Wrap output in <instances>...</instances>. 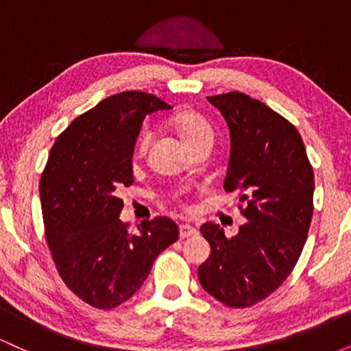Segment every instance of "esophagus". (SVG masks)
<instances>
[{
	"mask_svg": "<svg viewBox=\"0 0 351 351\" xmlns=\"http://www.w3.org/2000/svg\"><path fill=\"white\" fill-rule=\"evenodd\" d=\"M198 236V229L189 226V224H181L180 226V237L181 239H188V237Z\"/></svg>",
	"mask_w": 351,
	"mask_h": 351,
	"instance_id": "34e87169",
	"label": "esophagus"
}]
</instances>
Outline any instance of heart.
I'll list each match as a JSON object with an SVG mask.
<instances>
[{"instance_id":"heart-1","label":"heart","mask_w":351,"mask_h":351,"mask_svg":"<svg viewBox=\"0 0 351 351\" xmlns=\"http://www.w3.org/2000/svg\"><path fill=\"white\" fill-rule=\"evenodd\" d=\"M175 127L188 147L199 140L213 138V130L208 120L198 112H181L175 117ZM148 138H150V132L143 130L142 143H147Z\"/></svg>"}]
</instances>
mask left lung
Masks as SVG:
<instances>
[{"label":"left lung","instance_id":"obj_1","mask_svg":"<svg viewBox=\"0 0 351 351\" xmlns=\"http://www.w3.org/2000/svg\"><path fill=\"white\" fill-rule=\"evenodd\" d=\"M226 119L231 155L224 189L239 191L247 223L226 237L219 224L201 234L211 254L198 267L199 284L228 307L264 300L291 276L313 215V170L297 128L243 92L208 97Z\"/></svg>","mask_w":351,"mask_h":351}]
</instances>
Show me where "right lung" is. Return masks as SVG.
<instances>
[{
  "label": "right lung",
  "instance_id": "obj_1",
  "mask_svg": "<svg viewBox=\"0 0 351 351\" xmlns=\"http://www.w3.org/2000/svg\"><path fill=\"white\" fill-rule=\"evenodd\" d=\"M168 108L147 92H120L72 120L51 148L39 181L47 245L64 284L95 308L130 299L156 256L178 241L170 217L143 221L136 234L119 217L143 119Z\"/></svg>",
  "mask_w": 351,
  "mask_h": 351
}]
</instances>
